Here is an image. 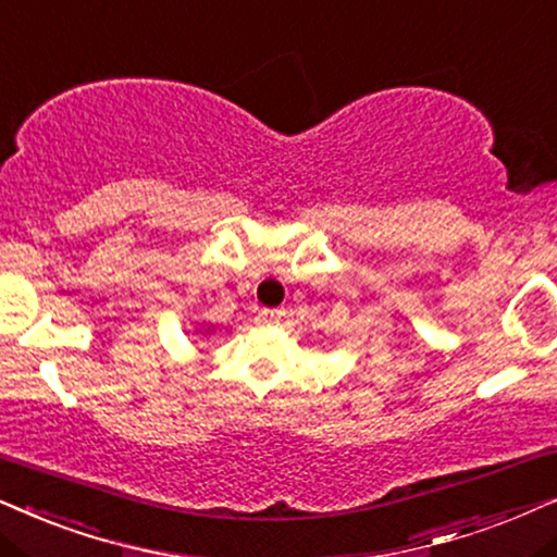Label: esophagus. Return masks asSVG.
I'll return each mask as SVG.
<instances>
[{
	"label": "esophagus",
	"instance_id": "34e87169",
	"mask_svg": "<svg viewBox=\"0 0 557 557\" xmlns=\"http://www.w3.org/2000/svg\"><path fill=\"white\" fill-rule=\"evenodd\" d=\"M262 321H280V318L285 315V310L283 308H262Z\"/></svg>",
	"mask_w": 557,
	"mask_h": 557
}]
</instances>
